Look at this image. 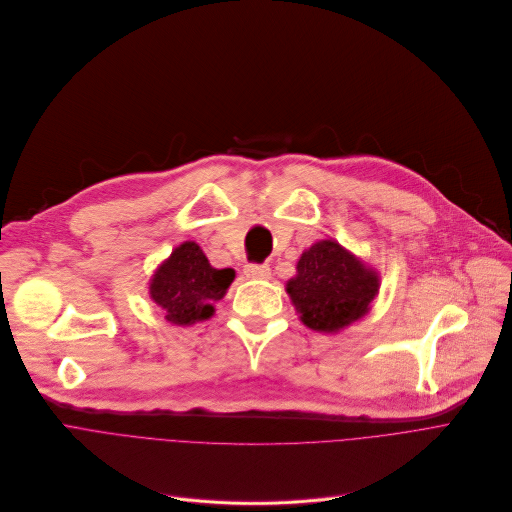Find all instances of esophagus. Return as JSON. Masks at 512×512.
I'll return each instance as SVG.
<instances>
[{
  "instance_id": "34e87169",
  "label": "esophagus",
  "mask_w": 512,
  "mask_h": 512,
  "mask_svg": "<svg viewBox=\"0 0 512 512\" xmlns=\"http://www.w3.org/2000/svg\"><path fill=\"white\" fill-rule=\"evenodd\" d=\"M243 271L247 278H253V280H267L271 276V269L267 263H247Z\"/></svg>"
}]
</instances>
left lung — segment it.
Wrapping results in <instances>:
<instances>
[{"mask_svg":"<svg viewBox=\"0 0 512 512\" xmlns=\"http://www.w3.org/2000/svg\"><path fill=\"white\" fill-rule=\"evenodd\" d=\"M286 286L300 321L315 331H337L368 313L379 278L335 241L304 251Z\"/></svg>","mask_w":512,"mask_h":512,"instance_id":"8db88e82","label":"left lung"}]
</instances>
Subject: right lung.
<instances>
[{"mask_svg": "<svg viewBox=\"0 0 512 512\" xmlns=\"http://www.w3.org/2000/svg\"><path fill=\"white\" fill-rule=\"evenodd\" d=\"M234 280V269L210 265L199 245L183 243L164 261L152 278L150 296L175 325H191L214 315L220 300Z\"/></svg>", "mask_w": 512, "mask_h": 512, "instance_id": "add662e5", "label": "right lung"}]
</instances>
